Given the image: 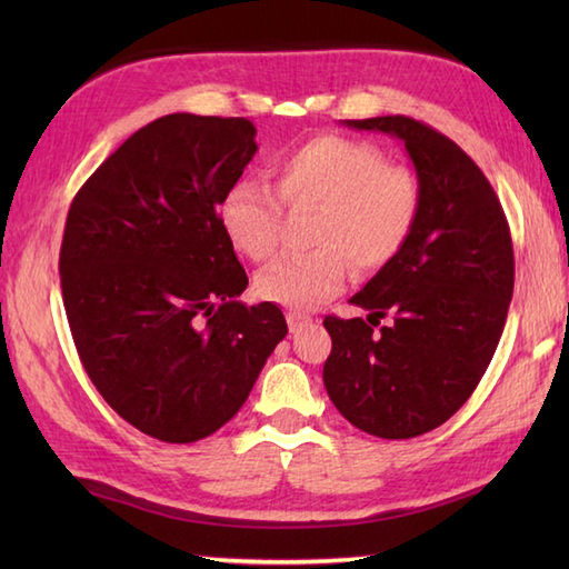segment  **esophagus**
Listing matches in <instances>:
<instances>
[{
  "instance_id": "34e87169",
  "label": "esophagus",
  "mask_w": 569,
  "mask_h": 569,
  "mask_svg": "<svg viewBox=\"0 0 569 569\" xmlns=\"http://www.w3.org/2000/svg\"><path fill=\"white\" fill-rule=\"evenodd\" d=\"M286 320H288V328H291V332L303 330L306 325L312 322L308 316H303V312H296V310H288V312H286Z\"/></svg>"
}]
</instances>
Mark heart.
Wrapping results in <instances>:
<instances>
[{
  "instance_id": "b5f03b06",
  "label": "heart",
  "mask_w": 569,
  "mask_h": 569,
  "mask_svg": "<svg viewBox=\"0 0 569 569\" xmlns=\"http://www.w3.org/2000/svg\"><path fill=\"white\" fill-rule=\"evenodd\" d=\"M276 189L241 178L220 202V224L237 251L269 259L288 208H318L306 253H283L253 278L271 303L312 310L347 281L349 263L371 273L391 263L413 237L422 188L408 166L389 163L377 143L320 134L278 151L271 161Z\"/></svg>"
}]
</instances>
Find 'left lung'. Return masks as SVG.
<instances>
[{
  "label": "left lung",
  "instance_id": "8db88e82",
  "mask_svg": "<svg viewBox=\"0 0 569 569\" xmlns=\"http://www.w3.org/2000/svg\"><path fill=\"white\" fill-rule=\"evenodd\" d=\"M345 124L403 141L422 210L403 251L352 298L367 320L325 318L322 379L355 428L406 440L450 420L485 377L513 293L511 229L481 168L438 129L403 114Z\"/></svg>",
  "mask_w": 569,
  "mask_h": 569
}]
</instances>
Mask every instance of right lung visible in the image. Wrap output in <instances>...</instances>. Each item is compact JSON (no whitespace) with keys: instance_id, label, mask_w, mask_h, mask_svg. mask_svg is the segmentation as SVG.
Returning <instances> with one entry per match:
<instances>
[{"instance_id":"add662e5","label":"right lung","mask_w":569,"mask_h":569,"mask_svg":"<svg viewBox=\"0 0 569 569\" xmlns=\"http://www.w3.org/2000/svg\"><path fill=\"white\" fill-rule=\"evenodd\" d=\"M244 117L166 114L134 131L72 198L60 288L94 389L163 442L220 430L283 340L273 303L247 308V271L220 202L257 153Z\"/></svg>"}]
</instances>
